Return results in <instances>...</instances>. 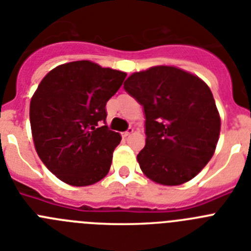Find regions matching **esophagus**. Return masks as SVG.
<instances>
[{"label": "esophagus", "instance_id": "obj_1", "mask_svg": "<svg viewBox=\"0 0 251 251\" xmlns=\"http://www.w3.org/2000/svg\"><path fill=\"white\" fill-rule=\"evenodd\" d=\"M133 132H134V129H133L132 127H129V128H128L127 130H126V132H123V137H128V136H130V134H132Z\"/></svg>", "mask_w": 251, "mask_h": 251}]
</instances>
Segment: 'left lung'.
Segmentation results:
<instances>
[{
    "mask_svg": "<svg viewBox=\"0 0 251 251\" xmlns=\"http://www.w3.org/2000/svg\"><path fill=\"white\" fill-rule=\"evenodd\" d=\"M124 90L145 110L146 146L137 159L143 174L161 185L194 178L211 159L220 115L207 85L175 66L134 73Z\"/></svg>",
    "mask_w": 251,
    "mask_h": 251,
    "instance_id": "8db88e82",
    "label": "left lung"
}]
</instances>
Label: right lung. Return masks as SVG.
I'll use <instances>...</instances> for the list:
<instances>
[{
  "mask_svg": "<svg viewBox=\"0 0 251 251\" xmlns=\"http://www.w3.org/2000/svg\"><path fill=\"white\" fill-rule=\"evenodd\" d=\"M127 74L81 60L52 69L30 103L40 159L63 182L89 186L109 172L121 134L105 123L106 101Z\"/></svg>",
  "mask_w": 251,
  "mask_h": 251,
  "instance_id": "right-lung-1",
  "label": "right lung"
}]
</instances>
